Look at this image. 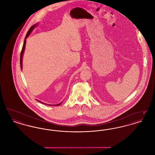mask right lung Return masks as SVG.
I'll use <instances>...</instances> for the list:
<instances>
[{
	"label": "right lung",
	"instance_id": "right-lung-1",
	"mask_svg": "<svg viewBox=\"0 0 155 155\" xmlns=\"http://www.w3.org/2000/svg\"><path fill=\"white\" fill-rule=\"evenodd\" d=\"M37 25V24H35V25H32L31 28H30V30H28V32H27V35H26V36H25V39H24V44H23V46H22V50H21V54H20V67H21V69L22 70V56H23V54H24V49H25V44H26V39L28 37V36L30 35V34H31V32L32 31V30L34 29V28H35L36 27V26ZM38 101V100H37ZM39 102H40V101H39ZM41 103H44L43 102H40ZM61 103H59V104H56V105H54V106H59V105H60V104ZM48 105H50V106H53V105H51V104H48Z\"/></svg>",
	"mask_w": 155,
	"mask_h": 155
}]
</instances>
